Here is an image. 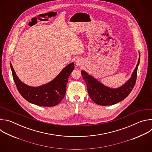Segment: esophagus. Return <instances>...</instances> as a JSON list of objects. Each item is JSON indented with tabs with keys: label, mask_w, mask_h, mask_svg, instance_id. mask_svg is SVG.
<instances>
[{
	"label": "esophagus",
	"mask_w": 152,
	"mask_h": 152,
	"mask_svg": "<svg viewBox=\"0 0 152 152\" xmlns=\"http://www.w3.org/2000/svg\"><path fill=\"white\" fill-rule=\"evenodd\" d=\"M76 65H77V66H80L82 62H81V61H80V60H77L76 62Z\"/></svg>",
	"instance_id": "esophagus-1"
}]
</instances>
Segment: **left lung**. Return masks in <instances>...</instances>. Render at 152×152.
<instances>
[{"instance_id":"8db88e82","label":"left lung","mask_w":152,"mask_h":152,"mask_svg":"<svg viewBox=\"0 0 152 152\" xmlns=\"http://www.w3.org/2000/svg\"><path fill=\"white\" fill-rule=\"evenodd\" d=\"M138 64L131 77L123 85L118 88H111L104 86L92 76H90L85 71H82V76L87 86L88 93L92 100L99 105H112L124 100L132 90L135 85L137 70L140 60L139 53Z\"/></svg>"}]
</instances>
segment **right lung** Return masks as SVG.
Returning <instances> with one entry per match:
<instances>
[{
    "instance_id": "right-lung-1",
    "label": "right lung",
    "mask_w": 152,
    "mask_h": 152,
    "mask_svg": "<svg viewBox=\"0 0 152 152\" xmlns=\"http://www.w3.org/2000/svg\"><path fill=\"white\" fill-rule=\"evenodd\" d=\"M10 66L14 82L21 96L32 104L47 107L56 106L64 99L69 77L75 69V64L72 62L51 82L38 87H32L21 82L16 75L11 63Z\"/></svg>"
}]
</instances>
